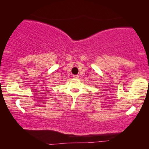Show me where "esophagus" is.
<instances>
[{
    "label": "esophagus",
    "mask_w": 149,
    "mask_h": 149,
    "mask_svg": "<svg viewBox=\"0 0 149 149\" xmlns=\"http://www.w3.org/2000/svg\"><path fill=\"white\" fill-rule=\"evenodd\" d=\"M73 77H74V78H75V79H77V78H79V75H74Z\"/></svg>",
    "instance_id": "esophagus-1"
}]
</instances>
